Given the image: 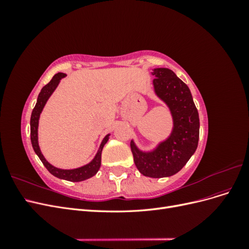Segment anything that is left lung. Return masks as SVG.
<instances>
[{"mask_svg":"<svg viewBox=\"0 0 249 249\" xmlns=\"http://www.w3.org/2000/svg\"><path fill=\"white\" fill-rule=\"evenodd\" d=\"M155 91L166 103L173 116L171 136L153 153H142L131 142L134 162L143 176L170 177L182 169L196 150L199 138V117L189 88L168 69L153 72Z\"/></svg>","mask_w":249,"mask_h":249,"instance_id":"obj_1","label":"left lung"}]
</instances>
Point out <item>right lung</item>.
<instances>
[{
	"instance_id": "1",
	"label": "right lung",
	"mask_w": 249,
	"mask_h": 249,
	"mask_svg": "<svg viewBox=\"0 0 249 249\" xmlns=\"http://www.w3.org/2000/svg\"><path fill=\"white\" fill-rule=\"evenodd\" d=\"M65 77V73L62 72H58L56 73L53 79L48 83L46 86H43L41 91L38 95V99H37V103L35 105V107L32 111L31 114V120H30V126H31V142H32V146L34 148V152L37 154V156L39 157V159L41 160L42 164L46 166V168L52 173L53 176H55L56 178H63L66 180H70V182H81V180L87 179L89 178L93 177L95 173L99 171L101 167V158H102V150L104 145L106 144L108 139H109V135H107L106 137L104 138L102 144L100 146L99 152H97L96 156L94 159L90 162L89 164L85 165V166L77 168V169H71V170H64V169H59L51 165L44 157L42 156L39 146H38V137H37V129H38V119L40 113L46 105L47 101L49 100V97L53 93V91L56 89L58 86L60 80Z\"/></svg>"
}]
</instances>
